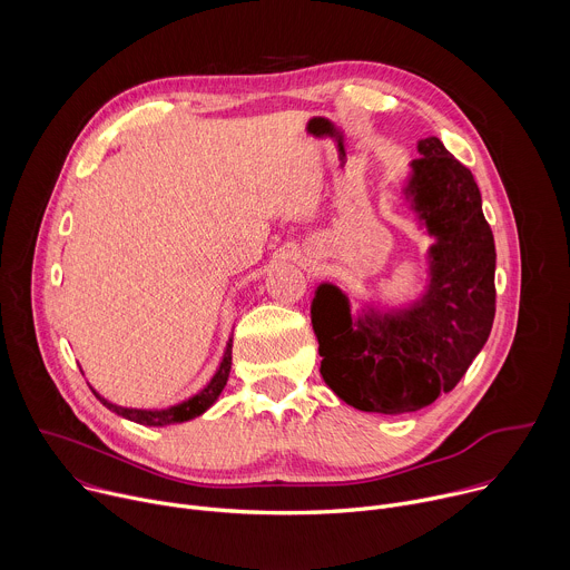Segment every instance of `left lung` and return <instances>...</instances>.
<instances>
[{"label": "left lung", "mask_w": 570, "mask_h": 570, "mask_svg": "<svg viewBox=\"0 0 570 570\" xmlns=\"http://www.w3.org/2000/svg\"><path fill=\"white\" fill-rule=\"evenodd\" d=\"M401 198L433 243L426 286L403 304L361 299L322 282L311 322L320 374L345 403L401 415L451 392L490 338L497 313V248L480 189L438 137L417 141Z\"/></svg>", "instance_id": "1"}]
</instances>
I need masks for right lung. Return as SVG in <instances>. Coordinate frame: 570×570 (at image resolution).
Segmentation results:
<instances>
[{"label":"right lung","mask_w":570,"mask_h":570,"mask_svg":"<svg viewBox=\"0 0 570 570\" xmlns=\"http://www.w3.org/2000/svg\"><path fill=\"white\" fill-rule=\"evenodd\" d=\"M229 367H232V338L225 345L223 358H220L214 376L196 394H191L178 403H171V405H167V409H126V405H117V403L108 401L106 396H101L92 385L90 387L108 411L117 413L124 420H130L141 426H171V424H183V422L196 420L207 409H212L229 379Z\"/></svg>","instance_id":"1"}]
</instances>
